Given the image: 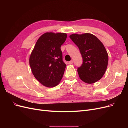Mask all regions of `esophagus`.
Returning a JSON list of instances; mask_svg holds the SVG:
<instances>
[{
	"label": "esophagus",
	"instance_id": "1",
	"mask_svg": "<svg viewBox=\"0 0 128 128\" xmlns=\"http://www.w3.org/2000/svg\"><path fill=\"white\" fill-rule=\"evenodd\" d=\"M73 62H74V61H73V60H71V61H69V64H73Z\"/></svg>",
	"mask_w": 128,
	"mask_h": 128
}]
</instances>
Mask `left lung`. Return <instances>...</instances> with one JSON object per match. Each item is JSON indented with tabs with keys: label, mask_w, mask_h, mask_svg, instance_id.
<instances>
[{
	"label": "left lung",
	"mask_w": 128,
	"mask_h": 128,
	"mask_svg": "<svg viewBox=\"0 0 128 128\" xmlns=\"http://www.w3.org/2000/svg\"><path fill=\"white\" fill-rule=\"evenodd\" d=\"M69 37L82 56L83 64L77 68L80 78L88 84L97 82L107 67L108 56L105 48L97 37L91 34H72Z\"/></svg>",
	"instance_id": "obj_1"
}]
</instances>
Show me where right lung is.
I'll list each match as a JSON object with an SVG mask.
<instances>
[{
    "mask_svg": "<svg viewBox=\"0 0 128 128\" xmlns=\"http://www.w3.org/2000/svg\"><path fill=\"white\" fill-rule=\"evenodd\" d=\"M66 38L65 33H45L37 40L30 56L34 76L46 87L56 86L62 78L66 64L60 48Z\"/></svg>",
    "mask_w": 128,
    "mask_h": 128,
    "instance_id": "obj_1",
    "label": "right lung"
}]
</instances>
